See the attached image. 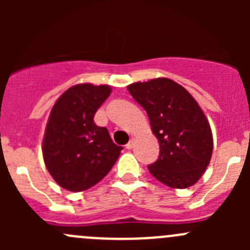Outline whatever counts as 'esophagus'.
<instances>
[{
    "instance_id": "obj_1",
    "label": "esophagus",
    "mask_w": 250,
    "mask_h": 250,
    "mask_svg": "<svg viewBox=\"0 0 250 250\" xmlns=\"http://www.w3.org/2000/svg\"><path fill=\"white\" fill-rule=\"evenodd\" d=\"M133 146H134V140L130 139L129 143H128L127 145H125V148H127V150H130V148H133Z\"/></svg>"
}]
</instances>
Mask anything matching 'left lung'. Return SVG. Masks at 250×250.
<instances>
[{
    "label": "left lung",
    "mask_w": 250,
    "mask_h": 250,
    "mask_svg": "<svg viewBox=\"0 0 250 250\" xmlns=\"http://www.w3.org/2000/svg\"><path fill=\"white\" fill-rule=\"evenodd\" d=\"M127 88L147 112L160 143L158 160L147 166L148 172L173 188L195 185L213 152L210 125L200 105L183 85L169 78L132 83Z\"/></svg>",
    "instance_id": "1"
}]
</instances>
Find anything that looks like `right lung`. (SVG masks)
<instances>
[{
  "mask_svg": "<svg viewBox=\"0 0 250 250\" xmlns=\"http://www.w3.org/2000/svg\"><path fill=\"white\" fill-rule=\"evenodd\" d=\"M110 85L81 83L69 88L55 102L44 132V165L62 188L80 192L107 175L122 146L109 130L94 123V115L109 98Z\"/></svg>",
  "mask_w": 250,
  "mask_h": 250,
  "instance_id": "obj_1",
  "label": "right lung"
}]
</instances>
